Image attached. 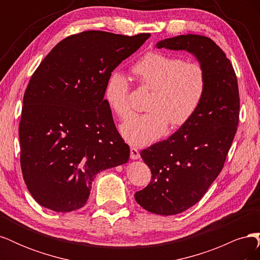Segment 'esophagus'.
Here are the masks:
<instances>
[{
  "instance_id": "esophagus-1",
  "label": "esophagus",
  "mask_w": 260,
  "mask_h": 260,
  "mask_svg": "<svg viewBox=\"0 0 260 260\" xmlns=\"http://www.w3.org/2000/svg\"><path fill=\"white\" fill-rule=\"evenodd\" d=\"M130 158L131 159H139L140 158V152L137 147L130 148Z\"/></svg>"
}]
</instances>
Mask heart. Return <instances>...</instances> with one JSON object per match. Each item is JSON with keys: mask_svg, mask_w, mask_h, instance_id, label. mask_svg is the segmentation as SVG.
Masks as SVG:
<instances>
[{"mask_svg": "<svg viewBox=\"0 0 260 260\" xmlns=\"http://www.w3.org/2000/svg\"><path fill=\"white\" fill-rule=\"evenodd\" d=\"M131 72L139 83L152 89L147 100L149 112L132 115L120 127L125 141L145 145L160 139L169 124L180 128L199 111L207 90V75L198 62H185L181 57L160 52H149L133 64ZM129 83L120 72L109 75L104 101L119 118L130 114Z\"/></svg>", "mask_w": 260, "mask_h": 260, "instance_id": "1", "label": "heart"}]
</instances>
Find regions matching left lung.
Listing matches in <instances>:
<instances>
[{
  "instance_id": "8db88e82",
  "label": "left lung",
  "mask_w": 260,
  "mask_h": 260,
  "mask_svg": "<svg viewBox=\"0 0 260 260\" xmlns=\"http://www.w3.org/2000/svg\"><path fill=\"white\" fill-rule=\"evenodd\" d=\"M156 48L193 54L207 75L205 96L192 119L140 154L152 180L135 194L137 203L153 214L171 216L195 205L221 171L238 129L240 96L232 64L211 39L182 35Z\"/></svg>"
}]
</instances>
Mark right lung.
<instances>
[{
	"instance_id": "obj_1",
	"label": "right lung",
	"mask_w": 260,
	"mask_h": 260,
	"mask_svg": "<svg viewBox=\"0 0 260 260\" xmlns=\"http://www.w3.org/2000/svg\"><path fill=\"white\" fill-rule=\"evenodd\" d=\"M149 37L83 31L55 45L34 73L22 101L20 166L41 206L83 207L99 172L129 160L104 89L113 70Z\"/></svg>"
}]
</instances>
